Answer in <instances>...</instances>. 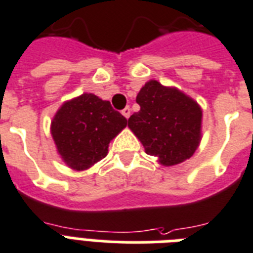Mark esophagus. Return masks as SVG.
<instances>
[{
	"label": "esophagus",
	"instance_id": "obj_1",
	"mask_svg": "<svg viewBox=\"0 0 253 253\" xmlns=\"http://www.w3.org/2000/svg\"><path fill=\"white\" fill-rule=\"evenodd\" d=\"M121 114L124 115L125 119H129V116H130V108H129V107H125L124 110L121 111Z\"/></svg>",
	"mask_w": 253,
	"mask_h": 253
}]
</instances>
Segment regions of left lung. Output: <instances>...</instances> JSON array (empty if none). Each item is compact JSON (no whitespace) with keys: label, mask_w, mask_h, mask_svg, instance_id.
<instances>
[{"label":"left lung","mask_w":253,"mask_h":253,"mask_svg":"<svg viewBox=\"0 0 253 253\" xmlns=\"http://www.w3.org/2000/svg\"><path fill=\"white\" fill-rule=\"evenodd\" d=\"M136 102L141 110L129 117L128 126L163 166H175L193 155L201 141L203 110L176 87L151 80L142 86Z\"/></svg>","instance_id":"8db88e82"}]
</instances>
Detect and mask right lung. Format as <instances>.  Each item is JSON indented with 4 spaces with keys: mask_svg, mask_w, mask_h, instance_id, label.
Returning a JSON list of instances; mask_svg holds the SVG:
<instances>
[{
    "mask_svg": "<svg viewBox=\"0 0 253 253\" xmlns=\"http://www.w3.org/2000/svg\"><path fill=\"white\" fill-rule=\"evenodd\" d=\"M125 126L126 119L108 100L84 92L58 108L50 133L66 166L84 171L106 157L110 142Z\"/></svg>",
    "mask_w": 253,
    "mask_h": 253,
    "instance_id": "obj_1",
    "label": "right lung"
}]
</instances>
